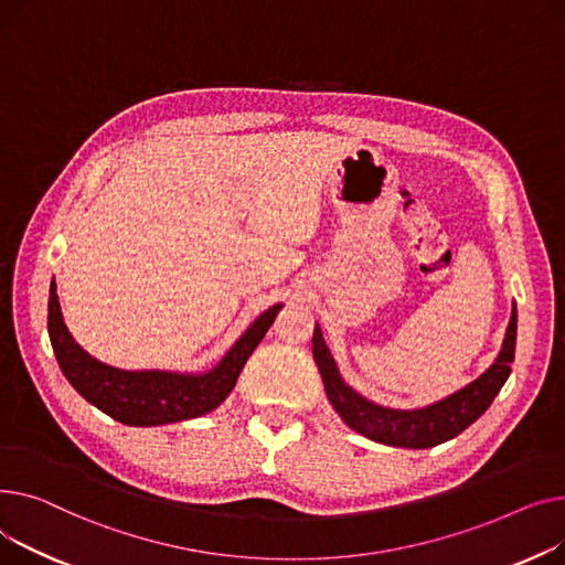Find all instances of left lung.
<instances>
[{"label":"left lung","mask_w":565,"mask_h":565,"mask_svg":"<svg viewBox=\"0 0 565 565\" xmlns=\"http://www.w3.org/2000/svg\"><path fill=\"white\" fill-rule=\"evenodd\" d=\"M515 330L518 312L513 308L504 347L492 362V367L468 387L447 396L445 402L426 406L422 411H390L362 399L358 392H353L342 381L338 364L321 338L319 326L312 335V355L323 379L328 402L333 404V408L353 430L390 447L426 449L456 438L488 411L497 392L502 390L511 374V362L515 358Z\"/></svg>","instance_id":"1"}]
</instances>
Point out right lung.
Returning <instances> with one entry per match:
<instances>
[{
  "label": "right lung",
  "instance_id": "add662e5",
  "mask_svg": "<svg viewBox=\"0 0 565 565\" xmlns=\"http://www.w3.org/2000/svg\"><path fill=\"white\" fill-rule=\"evenodd\" d=\"M280 308L282 306H274L259 315L216 367L201 376L169 372H120L97 362L73 340L68 328H65L54 282L50 287L47 330L61 372L86 402L122 424L157 426L201 417L221 406Z\"/></svg>",
  "mask_w": 565,
  "mask_h": 565
}]
</instances>
